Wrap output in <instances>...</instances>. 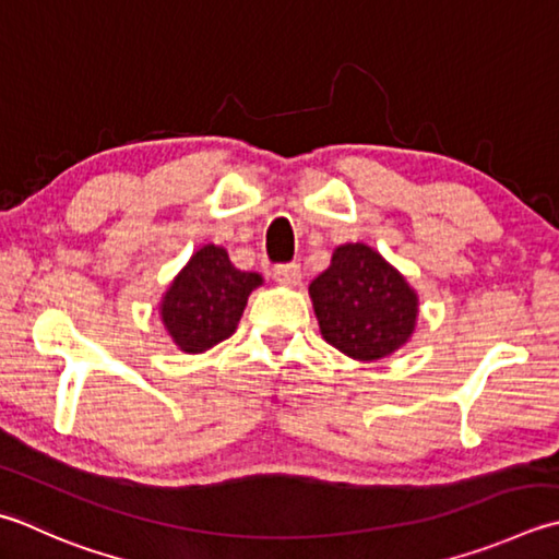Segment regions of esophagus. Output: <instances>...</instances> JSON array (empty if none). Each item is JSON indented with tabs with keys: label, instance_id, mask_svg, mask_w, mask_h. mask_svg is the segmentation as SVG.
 Wrapping results in <instances>:
<instances>
[{
	"label": "esophagus",
	"instance_id": "34e87169",
	"mask_svg": "<svg viewBox=\"0 0 559 559\" xmlns=\"http://www.w3.org/2000/svg\"><path fill=\"white\" fill-rule=\"evenodd\" d=\"M273 278H276V283H281V286L295 288V286H300L302 271L298 264H283V266L273 269Z\"/></svg>",
	"mask_w": 559,
	"mask_h": 559
}]
</instances>
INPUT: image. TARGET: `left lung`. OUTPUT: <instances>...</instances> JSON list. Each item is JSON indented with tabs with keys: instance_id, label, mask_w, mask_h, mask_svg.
I'll list each match as a JSON object with an SVG mask.
<instances>
[{
	"instance_id": "1",
	"label": "left lung",
	"mask_w": 559,
	"mask_h": 559,
	"mask_svg": "<svg viewBox=\"0 0 559 559\" xmlns=\"http://www.w3.org/2000/svg\"><path fill=\"white\" fill-rule=\"evenodd\" d=\"M308 293L324 342L354 360L388 358L417 332V290L364 242L338 245Z\"/></svg>"
}]
</instances>
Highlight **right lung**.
I'll return each mask as SVG.
<instances>
[{"instance_id": "add662e5", "label": "right lung", "mask_w": 559, "mask_h": 559, "mask_svg": "<svg viewBox=\"0 0 559 559\" xmlns=\"http://www.w3.org/2000/svg\"><path fill=\"white\" fill-rule=\"evenodd\" d=\"M264 286L257 271H239L227 249L203 245L174 276L159 300V320L183 354H203L237 330L251 290Z\"/></svg>"}]
</instances>
